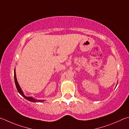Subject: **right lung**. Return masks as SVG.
I'll return each instance as SVG.
<instances>
[{
	"instance_id": "obj_1",
	"label": "right lung",
	"mask_w": 129,
	"mask_h": 129,
	"mask_svg": "<svg viewBox=\"0 0 129 129\" xmlns=\"http://www.w3.org/2000/svg\"><path fill=\"white\" fill-rule=\"evenodd\" d=\"M14 78H15V84H16V87L17 88V89L18 92H19V93L21 94V95L24 97L25 99H26V100H28L29 101H31V102H33V103H35V102H42L44 100H35V99H33V98H31V97H26L24 95V94L23 93V92H22V90L21 89V88H20V85L19 84V83L17 82V79H16V73H15V69L14 70Z\"/></svg>"
}]
</instances>
